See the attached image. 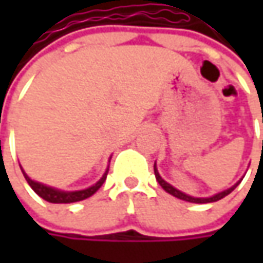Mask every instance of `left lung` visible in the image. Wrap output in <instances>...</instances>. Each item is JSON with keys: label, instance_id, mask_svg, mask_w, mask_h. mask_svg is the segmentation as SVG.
<instances>
[{"label": "left lung", "instance_id": "left-lung-1", "mask_svg": "<svg viewBox=\"0 0 263 263\" xmlns=\"http://www.w3.org/2000/svg\"><path fill=\"white\" fill-rule=\"evenodd\" d=\"M154 171H155V177H157V181L159 183V186L162 187L167 193L170 195H173L177 199H181V200H186V202H192V203H211V202H217L219 199H222V197H226L227 195H230L236 187L240 184V181L243 180V178H240L237 183L234 184V186H231L227 190H222V192H219L217 195H214V196H209V197H193L190 196V195H186V193H183V192H180L178 189H176L174 186H171L170 183H167L162 177L159 176V173H158V168H157V162H155V165H154Z\"/></svg>", "mask_w": 263, "mask_h": 263}]
</instances>
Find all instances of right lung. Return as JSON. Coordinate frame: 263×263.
<instances>
[{"label":"right lung","mask_w":263,"mask_h":263,"mask_svg":"<svg viewBox=\"0 0 263 263\" xmlns=\"http://www.w3.org/2000/svg\"><path fill=\"white\" fill-rule=\"evenodd\" d=\"M22 168V165H20ZM108 170L104 173V176L101 177L99 181H96L93 186L87 187V189H83V190H74V192H66V190H60V189H55V187L46 186V184H42L39 181H35L32 180L30 177L27 176L25 173V170L22 168V173L25 176L26 181L29 183V186L33 189L37 196H41L44 200L49 202V203H73V202H79V200H85L87 197H90L93 193H96L99 190V187L104 184V181L106 180V174H108Z\"/></svg>","instance_id":"1"}]
</instances>
